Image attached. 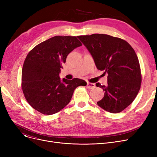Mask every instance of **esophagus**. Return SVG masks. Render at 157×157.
<instances>
[{
	"label": "esophagus",
	"mask_w": 157,
	"mask_h": 157,
	"mask_svg": "<svg viewBox=\"0 0 157 157\" xmlns=\"http://www.w3.org/2000/svg\"><path fill=\"white\" fill-rule=\"evenodd\" d=\"M86 87H87V88H89V89L94 88L95 87V83H87Z\"/></svg>",
	"instance_id": "obj_1"
}]
</instances>
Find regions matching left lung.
Here are the masks:
<instances>
[{
	"label": "left lung",
	"mask_w": 157,
	"mask_h": 157,
	"mask_svg": "<svg viewBox=\"0 0 157 157\" xmlns=\"http://www.w3.org/2000/svg\"><path fill=\"white\" fill-rule=\"evenodd\" d=\"M78 37L92 55L97 68L108 74V85H95L104 92L98 105L111 113L124 110L141 88V68L134 49L126 40L107 34Z\"/></svg>",
	"instance_id": "left-lung-1"
}]
</instances>
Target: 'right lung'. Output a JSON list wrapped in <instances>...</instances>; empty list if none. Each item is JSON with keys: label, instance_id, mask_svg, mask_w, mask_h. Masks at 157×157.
<instances>
[{"label": "right lung", "instance_id": "obj_1", "mask_svg": "<svg viewBox=\"0 0 157 157\" xmlns=\"http://www.w3.org/2000/svg\"><path fill=\"white\" fill-rule=\"evenodd\" d=\"M81 43L75 36H57L40 43L28 53L21 74V88L27 101L43 114L58 113L67 105L74 90L86 86L83 79H60L62 63Z\"/></svg>", "mask_w": 157, "mask_h": 157}]
</instances>
